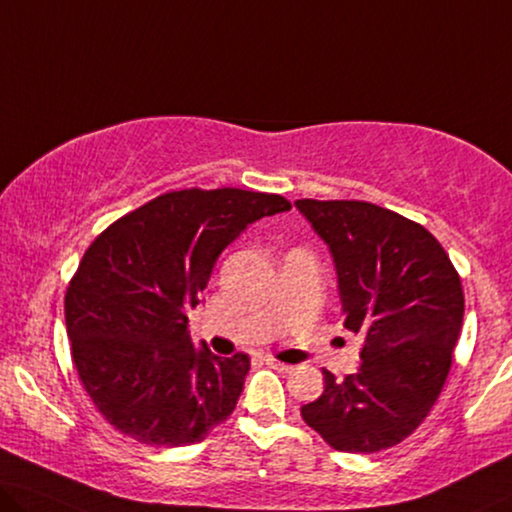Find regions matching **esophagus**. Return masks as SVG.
<instances>
[{"label":"esophagus","instance_id":"obj_1","mask_svg":"<svg viewBox=\"0 0 512 512\" xmlns=\"http://www.w3.org/2000/svg\"><path fill=\"white\" fill-rule=\"evenodd\" d=\"M266 365H269V368H273V370H278V372H292V365L282 363V361H278V358H266Z\"/></svg>","mask_w":512,"mask_h":512}]
</instances>
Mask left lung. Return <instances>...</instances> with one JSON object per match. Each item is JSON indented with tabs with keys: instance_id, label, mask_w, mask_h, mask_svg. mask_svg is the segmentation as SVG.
<instances>
[{
	"instance_id": "1",
	"label": "left lung",
	"mask_w": 512,
	"mask_h": 512,
	"mask_svg": "<svg viewBox=\"0 0 512 512\" xmlns=\"http://www.w3.org/2000/svg\"><path fill=\"white\" fill-rule=\"evenodd\" d=\"M329 246L345 329L363 338L361 368L301 416L335 451L379 453L425 421L446 384L464 317L462 282L423 225L358 200H296Z\"/></svg>"
}]
</instances>
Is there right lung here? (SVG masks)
Segmentation results:
<instances>
[{"instance_id":"right-lung-1","label":"right lung","mask_w":512,"mask_h":512,"mask_svg":"<svg viewBox=\"0 0 512 512\" xmlns=\"http://www.w3.org/2000/svg\"><path fill=\"white\" fill-rule=\"evenodd\" d=\"M282 195L172 190L126 213L87 248L64 310L78 377L114 430L140 444H197L230 418L248 354L195 349V308L220 253L248 225L289 211Z\"/></svg>"}]
</instances>
